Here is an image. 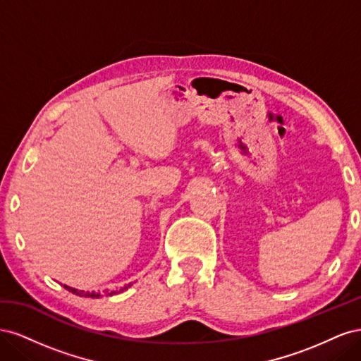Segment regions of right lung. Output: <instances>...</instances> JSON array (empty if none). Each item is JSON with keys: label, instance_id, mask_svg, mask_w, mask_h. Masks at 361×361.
Wrapping results in <instances>:
<instances>
[{"label": "right lung", "instance_id": "1", "mask_svg": "<svg viewBox=\"0 0 361 361\" xmlns=\"http://www.w3.org/2000/svg\"><path fill=\"white\" fill-rule=\"evenodd\" d=\"M63 286H64V289H68L69 292H72V293H75V295H80V297H90V298H99V297H101L99 292H84V290H78V289L69 288V286H66V285H63ZM125 289H128V286H125L120 292H123ZM113 293H118V292H110L108 295H113Z\"/></svg>", "mask_w": 361, "mask_h": 361}]
</instances>
